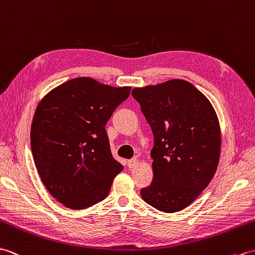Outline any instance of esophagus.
Returning <instances> with one entry per match:
<instances>
[{
  "mask_svg": "<svg viewBox=\"0 0 255 255\" xmlns=\"http://www.w3.org/2000/svg\"><path fill=\"white\" fill-rule=\"evenodd\" d=\"M137 165H138V159H137V158H132V159H129L128 161V168H135Z\"/></svg>",
  "mask_w": 255,
  "mask_h": 255,
  "instance_id": "1",
  "label": "esophagus"
}]
</instances>
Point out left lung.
<instances>
[{
	"mask_svg": "<svg viewBox=\"0 0 255 255\" xmlns=\"http://www.w3.org/2000/svg\"><path fill=\"white\" fill-rule=\"evenodd\" d=\"M132 96L154 134V178L140 195L158 211L179 212L216 172L222 143L216 112L199 89L182 80L134 88Z\"/></svg>",
	"mask_w": 255,
	"mask_h": 255,
	"instance_id": "obj_1",
	"label": "left lung"
}]
</instances>
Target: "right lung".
Listing matches in <instances>:
<instances>
[{"label": "right lung", "instance_id": "add662e5", "mask_svg": "<svg viewBox=\"0 0 255 255\" xmlns=\"http://www.w3.org/2000/svg\"><path fill=\"white\" fill-rule=\"evenodd\" d=\"M131 87L90 77L63 83L39 103L30 129L31 152L42 183L71 209L105 200L123 166L112 157L106 124Z\"/></svg>", "mask_w": 255, "mask_h": 255}]
</instances>
